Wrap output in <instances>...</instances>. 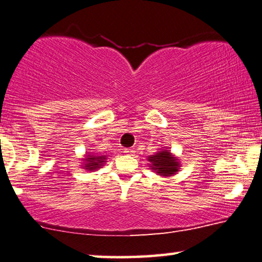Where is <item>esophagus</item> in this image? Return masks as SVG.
<instances>
[{
  "instance_id": "obj_1",
  "label": "esophagus",
  "mask_w": 262,
  "mask_h": 262,
  "mask_svg": "<svg viewBox=\"0 0 262 262\" xmlns=\"http://www.w3.org/2000/svg\"><path fill=\"white\" fill-rule=\"evenodd\" d=\"M124 152H126V154H133V152H134V150H133V149H124Z\"/></svg>"
}]
</instances>
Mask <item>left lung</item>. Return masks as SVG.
I'll use <instances>...</instances> for the list:
<instances>
[{
	"label": "left lung",
	"mask_w": 262,
	"mask_h": 262,
	"mask_svg": "<svg viewBox=\"0 0 262 262\" xmlns=\"http://www.w3.org/2000/svg\"><path fill=\"white\" fill-rule=\"evenodd\" d=\"M148 160L151 162V169L156 170L157 173H160L161 176H171L178 171V165L180 164L168 150L159 151L155 155L148 157Z\"/></svg>",
	"instance_id": "8db88e82"
}]
</instances>
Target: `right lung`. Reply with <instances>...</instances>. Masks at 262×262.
<instances>
[{
	"label": "right lung",
	"mask_w": 262,
	"mask_h": 262,
	"mask_svg": "<svg viewBox=\"0 0 262 262\" xmlns=\"http://www.w3.org/2000/svg\"><path fill=\"white\" fill-rule=\"evenodd\" d=\"M87 157H89V159H86L87 163L85 165V169H89L90 171L100 168L106 160L105 159L106 156H87Z\"/></svg>",
	"instance_id": "add662e5"
}]
</instances>
